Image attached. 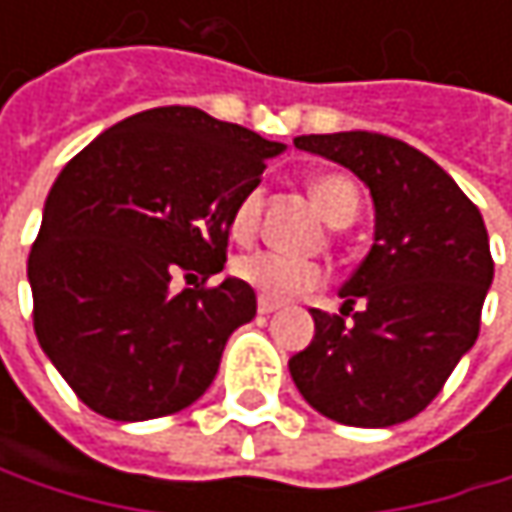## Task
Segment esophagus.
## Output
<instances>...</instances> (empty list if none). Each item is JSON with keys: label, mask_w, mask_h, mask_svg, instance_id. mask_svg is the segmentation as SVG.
<instances>
[{"label": "esophagus", "mask_w": 512, "mask_h": 512, "mask_svg": "<svg viewBox=\"0 0 512 512\" xmlns=\"http://www.w3.org/2000/svg\"><path fill=\"white\" fill-rule=\"evenodd\" d=\"M278 308H281V305H278V302H272V299H263V296L257 299V311H260V314H275Z\"/></svg>", "instance_id": "obj_1"}]
</instances>
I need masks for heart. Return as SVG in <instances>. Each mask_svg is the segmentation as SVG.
<instances>
[{
  "mask_svg": "<svg viewBox=\"0 0 512 512\" xmlns=\"http://www.w3.org/2000/svg\"><path fill=\"white\" fill-rule=\"evenodd\" d=\"M311 195H314V201H317V207L329 225L344 228L356 219L358 189L347 177L323 174L311 183ZM257 216H260V189H252L237 201L234 216H231V228L240 240L255 231ZM234 269L249 287H255L263 299H272V302H284V299L311 293L323 284V269L317 263L278 255V252L243 255L234 263Z\"/></svg>",
  "mask_w": 512,
  "mask_h": 512,
  "instance_id": "heart-1",
  "label": "heart"
}]
</instances>
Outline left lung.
Listing matches in <instances>:
<instances>
[{"instance_id": "8db88e82", "label": "left lung", "mask_w": 512, "mask_h": 512, "mask_svg": "<svg viewBox=\"0 0 512 512\" xmlns=\"http://www.w3.org/2000/svg\"><path fill=\"white\" fill-rule=\"evenodd\" d=\"M293 145L370 189L373 246L338 290L344 316L362 302L354 323L314 308V341L290 358V376L308 406L338 424H403L477 341L495 272L483 216L442 165L400 139L353 130Z\"/></svg>"}]
</instances>
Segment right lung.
Instances as JSON below:
<instances>
[{"mask_svg":"<svg viewBox=\"0 0 512 512\" xmlns=\"http://www.w3.org/2000/svg\"><path fill=\"white\" fill-rule=\"evenodd\" d=\"M278 154L240 124L159 106L61 168L29 284L38 344L88 409L148 421L210 388L231 332L257 314L255 290L228 275L174 293L171 275L225 269L234 207Z\"/></svg>","mask_w":512,"mask_h":512,"instance_id":"1","label":"right lung"}]
</instances>
